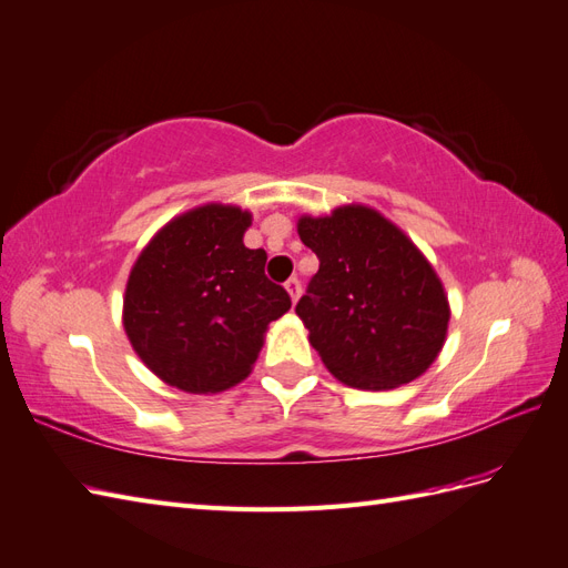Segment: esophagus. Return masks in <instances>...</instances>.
I'll use <instances>...</instances> for the list:
<instances>
[{
	"label": "esophagus",
	"mask_w": 568,
	"mask_h": 568,
	"mask_svg": "<svg viewBox=\"0 0 568 568\" xmlns=\"http://www.w3.org/2000/svg\"><path fill=\"white\" fill-rule=\"evenodd\" d=\"M284 288L288 291V296H291V301H298V296H301V282L296 280V277H291L286 284H284Z\"/></svg>",
	"instance_id": "1"
}]
</instances>
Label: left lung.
<instances>
[{
	"label": "left lung",
	"instance_id": "8db88e82",
	"mask_svg": "<svg viewBox=\"0 0 568 568\" xmlns=\"http://www.w3.org/2000/svg\"><path fill=\"white\" fill-rule=\"evenodd\" d=\"M320 270L296 305L308 342L346 387L385 392L430 367L447 342L449 298L430 260L385 214L361 203L301 214Z\"/></svg>",
	"mask_w": 568,
	"mask_h": 568
}]
</instances>
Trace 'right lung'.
I'll return each mask as SVG.
<instances>
[{
  "label": "right lung",
  "instance_id": "obj_1",
  "mask_svg": "<svg viewBox=\"0 0 568 568\" xmlns=\"http://www.w3.org/2000/svg\"><path fill=\"white\" fill-rule=\"evenodd\" d=\"M248 210L205 203L176 214L148 241L124 291V332L164 385L217 394L253 371L272 320L291 298L265 277L267 253L243 234Z\"/></svg>",
  "mask_w": 568,
  "mask_h": 568
}]
</instances>
